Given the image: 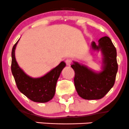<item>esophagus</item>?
<instances>
[{
	"label": "esophagus",
	"mask_w": 129,
	"mask_h": 129,
	"mask_svg": "<svg viewBox=\"0 0 129 129\" xmlns=\"http://www.w3.org/2000/svg\"><path fill=\"white\" fill-rule=\"evenodd\" d=\"M71 63H72V60L71 58H67L66 60V63L67 66H70L71 65Z\"/></svg>",
	"instance_id": "34e87169"
}]
</instances>
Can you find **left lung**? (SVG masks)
I'll return each mask as SVG.
<instances>
[{
  "mask_svg": "<svg viewBox=\"0 0 129 129\" xmlns=\"http://www.w3.org/2000/svg\"><path fill=\"white\" fill-rule=\"evenodd\" d=\"M92 47L102 51L104 57L102 71L94 72L76 62L71 65L75 72V89L80 97L86 100L103 98L114 86L118 71L116 49L109 37L100 39L98 46L93 42Z\"/></svg>",
  "mask_w": 129,
  "mask_h": 129,
  "instance_id": "obj_1",
  "label": "left lung"
}]
</instances>
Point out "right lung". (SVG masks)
Instances as JSON below:
<instances>
[{"instance_id":"add662e5","label":"right lung","mask_w":129,"mask_h":129,"mask_svg":"<svg viewBox=\"0 0 129 129\" xmlns=\"http://www.w3.org/2000/svg\"><path fill=\"white\" fill-rule=\"evenodd\" d=\"M18 40L12 50L11 71L17 87L27 98L36 102L45 103L54 97L57 80L66 63L61 62L56 67L40 78H32L19 67L15 57V49Z\"/></svg>"}]
</instances>
